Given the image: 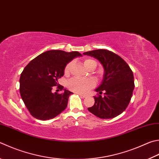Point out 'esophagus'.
Returning <instances> with one entry per match:
<instances>
[{
	"instance_id": "obj_1",
	"label": "esophagus",
	"mask_w": 159,
	"mask_h": 159,
	"mask_svg": "<svg viewBox=\"0 0 159 159\" xmlns=\"http://www.w3.org/2000/svg\"><path fill=\"white\" fill-rule=\"evenodd\" d=\"M78 94H79V96L80 97H82V98H85L86 97V96H85V95H84V94H80V93H79Z\"/></svg>"
}]
</instances>
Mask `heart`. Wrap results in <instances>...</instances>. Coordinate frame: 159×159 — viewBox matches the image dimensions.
Segmentation results:
<instances>
[{
    "mask_svg": "<svg viewBox=\"0 0 159 159\" xmlns=\"http://www.w3.org/2000/svg\"><path fill=\"white\" fill-rule=\"evenodd\" d=\"M84 65L85 67L88 69L91 67L92 65H96V62L94 60L90 58H86L84 60ZM71 66V62H68L65 65L64 69L65 74L67 75L70 73V68ZM95 85V81L92 79H80L78 78H72L70 79L67 82V88L70 90L77 92L80 94H85Z\"/></svg>",
    "mask_w": 159,
    "mask_h": 159,
    "instance_id": "obj_1",
    "label": "heart"
}]
</instances>
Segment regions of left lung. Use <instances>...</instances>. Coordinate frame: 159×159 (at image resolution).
<instances>
[{
    "mask_svg": "<svg viewBox=\"0 0 159 159\" xmlns=\"http://www.w3.org/2000/svg\"><path fill=\"white\" fill-rule=\"evenodd\" d=\"M99 60L105 70L102 84L96 89L94 104L88 111L102 119L117 117L129 104L134 89V77L127 63L113 52L98 49L83 53ZM104 93V96L101 94Z\"/></svg>",
    "mask_w": 159,
    "mask_h": 159,
    "instance_id": "obj_1",
    "label": "left lung"
}]
</instances>
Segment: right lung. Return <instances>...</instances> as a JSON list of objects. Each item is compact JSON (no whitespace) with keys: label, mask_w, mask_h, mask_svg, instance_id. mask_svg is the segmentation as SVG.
<instances>
[{"label":"right lung","mask_w":159,"mask_h":159,"mask_svg":"<svg viewBox=\"0 0 159 159\" xmlns=\"http://www.w3.org/2000/svg\"><path fill=\"white\" fill-rule=\"evenodd\" d=\"M79 56L81 54L78 51H48L32 60L24 69L19 91L32 116L40 120L53 119L67 108L69 97L73 93L65 89L62 93H53V89L54 86L60 91L64 89L57 79L64 75L65 65Z\"/></svg>","instance_id":"add662e5"}]
</instances>
